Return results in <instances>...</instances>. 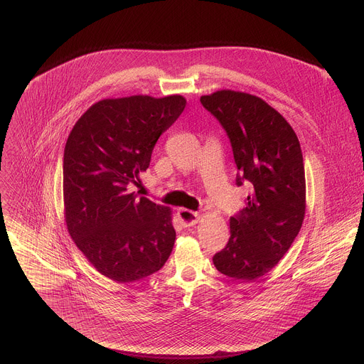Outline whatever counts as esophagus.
Wrapping results in <instances>:
<instances>
[{"label": "esophagus", "mask_w": 364, "mask_h": 364, "mask_svg": "<svg viewBox=\"0 0 364 364\" xmlns=\"http://www.w3.org/2000/svg\"><path fill=\"white\" fill-rule=\"evenodd\" d=\"M177 216H178L180 223H181L184 228L194 226V225L198 223V220H200V215H198L197 212H193V210H188V209H180V210L177 212Z\"/></svg>", "instance_id": "34e87169"}]
</instances>
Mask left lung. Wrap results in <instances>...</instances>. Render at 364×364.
Here are the masks:
<instances>
[{
	"label": "left lung",
	"instance_id": "left-lung-1",
	"mask_svg": "<svg viewBox=\"0 0 364 364\" xmlns=\"http://www.w3.org/2000/svg\"><path fill=\"white\" fill-rule=\"evenodd\" d=\"M228 132L247 181L246 207L230 218V239L213 256L216 269L249 282L268 274L288 252L305 218V171L298 136L287 119L259 96L222 89L200 97Z\"/></svg>",
	"mask_w": 364,
	"mask_h": 364
}]
</instances>
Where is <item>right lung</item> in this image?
I'll return each mask as SVG.
<instances>
[{
	"mask_svg": "<svg viewBox=\"0 0 364 364\" xmlns=\"http://www.w3.org/2000/svg\"><path fill=\"white\" fill-rule=\"evenodd\" d=\"M186 103L181 95L102 99L69 134L63 155L66 228L90 265L112 281L146 278L170 257L176 240L171 209L129 188Z\"/></svg>",
	"mask_w": 364,
	"mask_h": 364,
	"instance_id": "right-lung-1",
	"label": "right lung"
}]
</instances>
